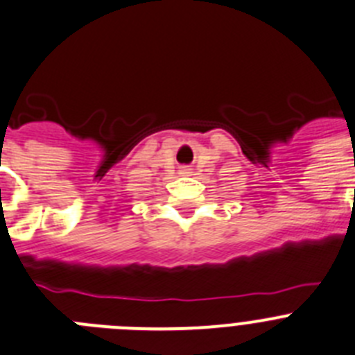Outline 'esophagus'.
<instances>
[{
  "label": "esophagus",
  "instance_id": "34e87169",
  "mask_svg": "<svg viewBox=\"0 0 355 355\" xmlns=\"http://www.w3.org/2000/svg\"><path fill=\"white\" fill-rule=\"evenodd\" d=\"M181 172H183V174H188V172H190V168H187V167H183V168H181Z\"/></svg>",
  "mask_w": 355,
  "mask_h": 355
}]
</instances>
